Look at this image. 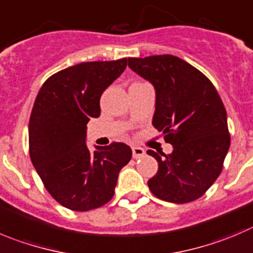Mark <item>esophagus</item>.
<instances>
[{
  "label": "esophagus",
  "mask_w": 253,
  "mask_h": 253,
  "mask_svg": "<svg viewBox=\"0 0 253 253\" xmlns=\"http://www.w3.org/2000/svg\"><path fill=\"white\" fill-rule=\"evenodd\" d=\"M132 156L133 159H141L145 156V150L142 147H138V146H132Z\"/></svg>",
  "instance_id": "1"
}]
</instances>
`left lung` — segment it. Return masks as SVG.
<instances>
[{
    "instance_id": "1",
    "label": "left lung",
    "mask_w": 253,
    "mask_h": 253,
    "mask_svg": "<svg viewBox=\"0 0 253 253\" xmlns=\"http://www.w3.org/2000/svg\"><path fill=\"white\" fill-rule=\"evenodd\" d=\"M128 67L155 87L152 125L173 146L172 153H162L165 157L147 151L159 162L148 187L164 201H195L217 180L230 148L222 100L201 71L176 56L132 57Z\"/></svg>"
}]
</instances>
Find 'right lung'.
I'll use <instances>...</instances> for the list:
<instances>
[{"label":"right lung","mask_w":253,"mask_h":253,"mask_svg":"<svg viewBox=\"0 0 253 253\" xmlns=\"http://www.w3.org/2000/svg\"><path fill=\"white\" fill-rule=\"evenodd\" d=\"M127 58L82 62L46 80L35 100L28 125L30 157L49 195L72 211L107 204L120 171L132 157L121 142L86 145L87 124L101 113L100 98L120 77Z\"/></svg>","instance_id":"add662e5"}]
</instances>
